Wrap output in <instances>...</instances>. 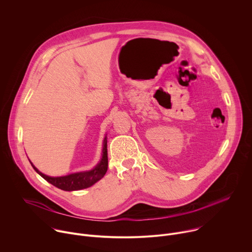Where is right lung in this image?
<instances>
[{"instance_id": "add662e5", "label": "right lung", "mask_w": 252, "mask_h": 252, "mask_svg": "<svg viewBox=\"0 0 252 252\" xmlns=\"http://www.w3.org/2000/svg\"><path fill=\"white\" fill-rule=\"evenodd\" d=\"M107 138L106 135L103 138V143H102V154H101V158L99 162L91 170H86V171H80V172H75V173H70L64 176H49L47 174H44L41 172L37 167H35L30 160L33 169L37 171L44 179L56 188L65 190V191H73V190H81L84 189H88L92 186H94L96 182H98L99 179L103 177L107 170Z\"/></svg>"}]
</instances>
